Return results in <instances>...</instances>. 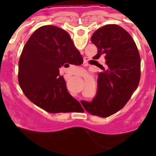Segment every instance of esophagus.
<instances>
[{
    "label": "esophagus",
    "instance_id": "obj_1",
    "mask_svg": "<svg viewBox=\"0 0 156 156\" xmlns=\"http://www.w3.org/2000/svg\"><path fill=\"white\" fill-rule=\"evenodd\" d=\"M84 60H85V62H87V58H84Z\"/></svg>",
    "mask_w": 156,
    "mask_h": 156
}]
</instances>
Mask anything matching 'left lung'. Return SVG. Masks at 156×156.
Segmentation results:
<instances>
[{"label":"left lung","mask_w":156,"mask_h":156,"mask_svg":"<svg viewBox=\"0 0 156 156\" xmlns=\"http://www.w3.org/2000/svg\"><path fill=\"white\" fill-rule=\"evenodd\" d=\"M91 42L98 48L93 59L105 56V66L98 73L97 93L83 106L92 115L108 117L123 107L137 89L140 78V58L134 41L118 25L97 30Z\"/></svg>","instance_id":"1"}]
</instances>
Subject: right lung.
I'll return each instance as SVG.
<instances>
[{
  "label": "right lung",
  "mask_w": 156,
  "mask_h": 156,
  "mask_svg": "<svg viewBox=\"0 0 156 156\" xmlns=\"http://www.w3.org/2000/svg\"><path fill=\"white\" fill-rule=\"evenodd\" d=\"M82 55L69 34L55 26H43L25 44L19 62V85L25 95L51 113L67 112L80 105L67 90L59 69L81 65Z\"/></svg>",
  "instance_id": "add662e5"
}]
</instances>
